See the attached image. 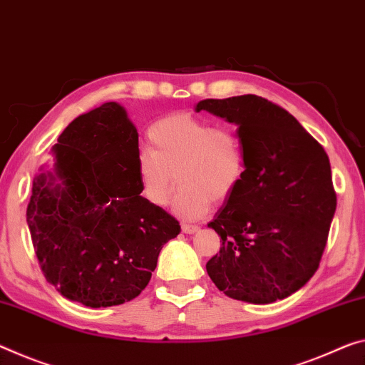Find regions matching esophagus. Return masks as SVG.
<instances>
[{"label": "esophagus", "instance_id": "1", "mask_svg": "<svg viewBox=\"0 0 365 365\" xmlns=\"http://www.w3.org/2000/svg\"><path fill=\"white\" fill-rule=\"evenodd\" d=\"M198 225H195V224H187V222H182V232H185V234H195V232H198Z\"/></svg>", "mask_w": 365, "mask_h": 365}]
</instances>
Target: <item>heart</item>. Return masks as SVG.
Instances as JSON below:
<instances>
[{"label":"heart","instance_id":"heart-1","mask_svg":"<svg viewBox=\"0 0 365 365\" xmlns=\"http://www.w3.org/2000/svg\"><path fill=\"white\" fill-rule=\"evenodd\" d=\"M149 149L136 159L141 195L153 206H165L180 190L173 211L187 219L201 217L211 201L232 196L245 173V153L239 135L192 113L160 118L148 131ZM178 178L175 179V177Z\"/></svg>","mask_w":365,"mask_h":365}]
</instances>
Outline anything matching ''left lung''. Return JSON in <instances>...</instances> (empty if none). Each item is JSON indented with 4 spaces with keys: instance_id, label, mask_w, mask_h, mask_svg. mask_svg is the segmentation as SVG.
<instances>
[{
    "instance_id": "1",
    "label": "left lung",
    "mask_w": 365,
    "mask_h": 365,
    "mask_svg": "<svg viewBox=\"0 0 365 365\" xmlns=\"http://www.w3.org/2000/svg\"><path fill=\"white\" fill-rule=\"evenodd\" d=\"M195 110L237 125L245 153L244 178L207 224L222 240L207 274L237 300L286 299L315 274L336 211L325 149L263 97L206 99Z\"/></svg>"
}]
</instances>
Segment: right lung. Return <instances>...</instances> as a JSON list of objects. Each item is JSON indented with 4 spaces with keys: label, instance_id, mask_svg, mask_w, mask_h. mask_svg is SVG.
Instances as JSON below:
<instances>
[{
    "label": "right lung",
    "instance_id": "obj_1",
    "mask_svg": "<svg viewBox=\"0 0 365 365\" xmlns=\"http://www.w3.org/2000/svg\"><path fill=\"white\" fill-rule=\"evenodd\" d=\"M34 178L27 225L40 268L63 297L112 307L138 297L180 224L141 196L138 131L117 102L79 115Z\"/></svg>",
    "mask_w": 365,
    "mask_h": 365
}]
</instances>
